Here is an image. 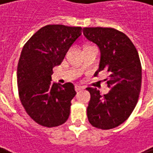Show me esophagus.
I'll use <instances>...</instances> for the list:
<instances>
[{
  "label": "esophagus",
  "instance_id": "1",
  "mask_svg": "<svg viewBox=\"0 0 153 153\" xmlns=\"http://www.w3.org/2000/svg\"><path fill=\"white\" fill-rule=\"evenodd\" d=\"M82 89H84V88L82 87V86H75V91H76L77 92L81 91V90H82Z\"/></svg>",
  "mask_w": 153,
  "mask_h": 153
}]
</instances>
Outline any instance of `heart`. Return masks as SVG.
<instances>
[{"label":"heart","mask_w":153,"mask_h":153,"mask_svg":"<svg viewBox=\"0 0 153 153\" xmlns=\"http://www.w3.org/2000/svg\"><path fill=\"white\" fill-rule=\"evenodd\" d=\"M92 46H91V45H85L84 46V48H83V49H85V48H91Z\"/></svg>","instance_id":"b5f03b06"}]
</instances>
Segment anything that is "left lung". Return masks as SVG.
Listing matches in <instances>:
<instances>
[{
	"instance_id": "left-lung-1",
	"label": "left lung",
	"mask_w": 153,
	"mask_h": 153,
	"mask_svg": "<svg viewBox=\"0 0 153 153\" xmlns=\"http://www.w3.org/2000/svg\"><path fill=\"white\" fill-rule=\"evenodd\" d=\"M83 35L99 47V69L108 74V88L102 95L97 88H87L91 99L87 108L89 123L94 127L109 130L127 119L138 102L141 89L142 68L133 43L125 34L111 27H84Z\"/></svg>"
}]
</instances>
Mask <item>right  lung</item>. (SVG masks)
<instances>
[{
    "mask_svg": "<svg viewBox=\"0 0 153 153\" xmlns=\"http://www.w3.org/2000/svg\"><path fill=\"white\" fill-rule=\"evenodd\" d=\"M81 30L80 27L47 25L23 46L17 69L19 98L27 114L39 125L58 126L70 116L71 100L76 95L74 86L56 84L51 75L81 36Z\"/></svg>",
    "mask_w": 153,
    "mask_h": 153,
    "instance_id": "1",
    "label": "right lung"
}]
</instances>
